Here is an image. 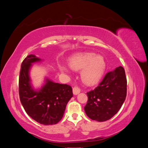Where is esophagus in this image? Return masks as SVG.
Segmentation results:
<instances>
[{"instance_id":"1","label":"esophagus","mask_w":148,"mask_h":148,"mask_svg":"<svg viewBox=\"0 0 148 148\" xmlns=\"http://www.w3.org/2000/svg\"><path fill=\"white\" fill-rule=\"evenodd\" d=\"M80 91H81V90H80V89L78 87L75 86L74 88H73V94L75 95L79 94Z\"/></svg>"}]
</instances>
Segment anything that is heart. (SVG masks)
I'll list each match as a JSON object with an SVG mask.
<instances>
[{"mask_svg": "<svg viewBox=\"0 0 148 148\" xmlns=\"http://www.w3.org/2000/svg\"><path fill=\"white\" fill-rule=\"evenodd\" d=\"M69 66L74 71H81V78L87 86H93L99 82L106 69V62L101 56L92 53H81L72 57ZM61 72H69V69L63 64H59Z\"/></svg>", "mask_w": 148, "mask_h": 148, "instance_id": "b5f03b06", "label": "heart"}]
</instances>
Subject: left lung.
Returning a JSON list of instances; mask_svg holds the SVG:
<instances>
[{"label":"left lung","instance_id":"1","mask_svg":"<svg viewBox=\"0 0 148 148\" xmlns=\"http://www.w3.org/2000/svg\"><path fill=\"white\" fill-rule=\"evenodd\" d=\"M87 103L84 107L90 119L102 122L116 115L127 96V78L125 70L119 66L105 75L99 86L87 92Z\"/></svg>","mask_w":148,"mask_h":148}]
</instances>
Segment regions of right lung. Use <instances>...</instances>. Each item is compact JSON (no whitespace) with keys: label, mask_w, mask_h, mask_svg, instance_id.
Segmentation results:
<instances>
[{"label":"right lung","mask_w":148,"mask_h":148,"mask_svg":"<svg viewBox=\"0 0 148 148\" xmlns=\"http://www.w3.org/2000/svg\"><path fill=\"white\" fill-rule=\"evenodd\" d=\"M42 60L29 55L21 64L19 78L20 101L27 114L44 125H55L63 116L66 104L72 96V87L45 79L40 89H34L31 84L30 70L34 62Z\"/></svg>","instance_id":"add662e5"}]
</instances>
